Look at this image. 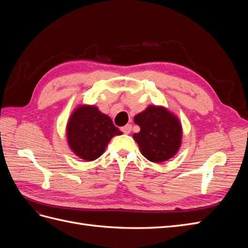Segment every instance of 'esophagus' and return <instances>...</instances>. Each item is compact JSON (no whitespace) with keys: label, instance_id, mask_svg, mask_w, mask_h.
I'll return each mask as SVG.
<instances>
[{"label":"esophagus","instance_id":"34e87169","mask_svg":"<svg viewBox=\"0 0 248 248\" xmlns=\"http://www.w3.org/2000/svg\"><path fill=\"white\" fill-rule=\"evenodd\" d=\"M131 129H132V126H131V124H127V125L123 126L122 128H121V130H122L125 134H128V133H130Z\"/></svg>","mask_w":248,"mask_h":248}]
</instances>
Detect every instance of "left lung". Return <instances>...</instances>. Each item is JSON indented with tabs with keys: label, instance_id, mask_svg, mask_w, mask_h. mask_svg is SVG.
I'll return each instance as SVG.
<instances>
[{
	"label": "left lung",
	"instance_id": "1",
	"mask_svg": "<svg viewBox=\"0 0 248 248\" xmlns=\"http://www.w3.org/2000/svg\"><path fill=\"white\" fill-rule=\"evenodd\" d=\"M134 123L140 130L133 134V139L148 160L167 161L178 152L182 139L181 123L167 108L150 106L134 117Z\"/></svg>",
	"mask_w": 248,
	"mask_h": 248
}]
</instances>
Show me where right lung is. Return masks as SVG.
<instances>
[{"label":"right lung","instance_id":"add662e5","mask_svg":"<svg viewBox=\"0 0 248 248\" xmlns=\"http://www.w3.org/2000/svg\"><path fill=\"white\" fill-rule=\"evenodd\" d=\"M122 132L111 119L94 106H81L72 112L67 124V140L79 158L92 161L101 156L112 137Z\"/></svg>","mask_w":248,"mask_h":248}]
</instances>
